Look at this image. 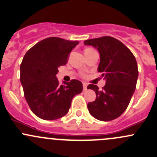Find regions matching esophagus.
I'll use <instances>...</instances> for the list:
<instances>
[{"instance_id": "obj_1", "label": "esophagus", "mask_w": 157, "mask_h": 157, "mask_svg": "<svg viewBox=\"0 0 157 157\" xmlns=\"http://www.w3.org/2000/svg\"><path fill=\"white\" fill-rule=\"evenodd\" d=\"M83 90L86 91L87 90V83H83Z\"/></svg>"}]
</instances>
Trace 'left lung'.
Wrapping results in <instances>:
<instances>
[{
  "label": "left lung",
  "instance_id": "left-lung-1",
  "mask_svg": "<svg viewBox=\"0 0 157 157\" xmlns=\"http://www.w3.org/2000/svg\"><path fill=\"white\" fill-rule=\"evenodd\" d=\"M84 45L98 51V71L106 81L102 90L93 84L87 86L96 94L95 100L87 105L89 111L101 121L113 120L126 110L135 90L138 77L136 59L123 43L108 36L86 40Z\"/></svg>",
  "mask_w": 157,
  "mask_h": 157
}]
</instances>
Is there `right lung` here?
Returning <instances> with one entry per match:
<instances>
[{"label": "right lung", "mask_w": 157, "mask_h": 157, "mask_svg": "<svg viewBox=\"0 0 157 157\" xmlns=\"http://www.w3.org/2000/svg\"><path fill=\"white\" fill-rule=\"evenodd\" d=\"M79 42L48 37L28 51L20 66V81L25 98L39 118L52 120L67 114L71 101L83 91L77 80L59 83V67L66 65L70 52Z\"/></svg>", "instance_id": "right-lung-1"}]
</instances>
